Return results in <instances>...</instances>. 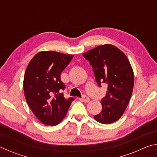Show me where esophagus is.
I'll use <instances>...</instances> for the list:
<instances>
[{
    "label": "esophagus",
    "mask_w": 157,
    "mask_h": 157,
    "mask_svg": "<svg viewBox=\"0 0 157 157\" xmlns=\"http://www.w3.org/2000/svg\"><path fill=\"white\" fill-rule=\"evenodd\" d=\"M79 100H80L81 102H83L86 103V102H89L90 99H89V97L86 96V95H84L83 97H82V98H79Z\"/></svg>",
    "instance_id": "34e87169"
}]
</instances>
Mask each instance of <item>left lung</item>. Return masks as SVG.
Wrapping results in <instances>:
<instances>
[{
    "mask_svg": "<svg viewBox=\"0 0 157 157\" xmlns=\"http://www.w3.org/2000/svg\"><path fill=\"white\" fill-rule=\"evenodd\" d=\"M92 66L98 85L106 83V96L101 101L102 111L94 119L102 124H111L123 116L134 88V71L128 58L111 44H104L83 53Z\"/></svg>",
    "mask_w": 157,
    "mask_h": 157,
    "instance_id": "obj_1",
    "label": "left lung"
}]
</instances>
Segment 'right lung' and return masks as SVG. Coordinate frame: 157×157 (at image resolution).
<instances>
[{"mask_svg": "<svg viewBox=\"0 0 157 157\" xmlns=\"http://www.w3.org/2000/svg\"><path fill=\"white\" fill-rule=\"evenodd\" d=\"M73 55L41 51L29 62L23 79L25 98L30 109L42 123L57 125L63 121L73 98L66 100L60 75L73 59Z\"/></svg>", "mask_w": 157, "mask_h": 157, "instance_id": "add662e5", "label": "right lung"}]
</instances>
